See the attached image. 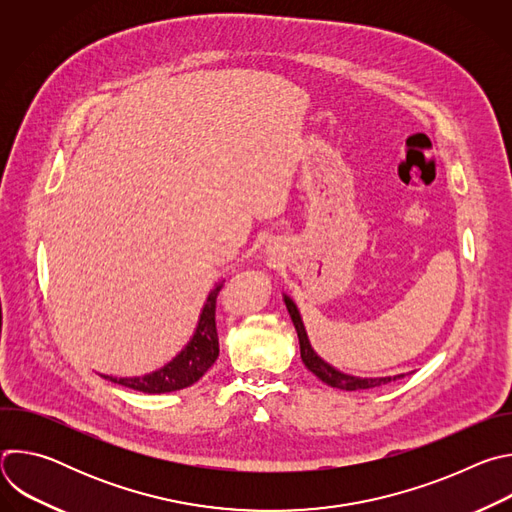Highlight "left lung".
Returning <instances> with one entry per match:
<instances>
[{
    "label": "left lung",
    "instance_id": "1",
    "mask_svg": "<svg viewBox=\"0 0 512 512\" xmlns=\"http://www.w3.org/2000/svg\"><path fill=\"white\" fill-rule=\"evenodd\" d=\"M283 304L289 312V318L291 322H294L296 326V332H298V338H300V354H302V360L306 364V369L310 373H314L322 383H326L328 387H334V389H340V391H362V389H373V387H381V385H387L391 381H397V379H403L405 373L401 375H393V377H354V375H348V373H342L338 371L336 367H332L330 362H326L310 344V338H308V332H306V326H304V320H302V314L296 306V302L291 300L285 291H283Z\"/></svg>",
    "mask_w": 512,
    "mask_h": 512
}]
</instances>
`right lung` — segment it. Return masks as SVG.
Masks as SVG:
<instances>
[{
  "instance_id": "add662e5",
  "label": "right lung",
  "mask_w": 512,
  "mask_h": 512,
  "mask_svg": "<svg viewBox=\"0 0 512 512\" xmlns=\"http://www.w3.org/2000/svg\"><path fill=\"white\" fill-rule=\"evenodd\" d=\"M225 279L218 281L210 291L208 298L200 310L196 328L190 336V340L184 344V348L168 360L164 367L141 375V377H113V375H101L103 379L123 385L133 391L150 393V395H162V393H174L180 389H186L194 385L210 367L218 356V336H216V322H214V310H216V296L221 291Z\"/></svg>"
}]
</instances>
